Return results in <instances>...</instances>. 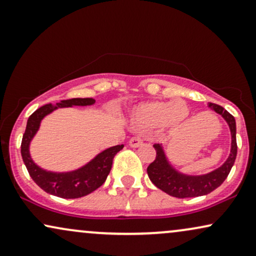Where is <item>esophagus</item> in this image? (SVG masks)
Returning <instances> with one entry per match:
<instances>
[{
  "label": "esophagus",
  "mask_w": 256,
  "mask_h": 256,
  "mask_svg": "<svg viewBox=\"0 0 256 256\" xmlns=\"http://www.w3.org/2000/svg\"><path fill=\"white\" fill-rule=\"evenodd\" d=\"M142 142H144L142 138H138V136H134V138H132L130 140H129V146L136 148V147H140L141 144H142Z\"/></svg>",
  "instance_id": "obj_1"
}]
</instances>
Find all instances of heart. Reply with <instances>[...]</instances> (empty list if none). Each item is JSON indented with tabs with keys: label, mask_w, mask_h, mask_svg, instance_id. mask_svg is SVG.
I'll use <instances>...</instances> for the list:
<instances>
[{
	"label": "heart",
	"mask_w": 256,
	"mask_h": 256,
	"mask_svg": "<svg viewBox=\"0 0 256 256\" xmlns=\"http://www.w3.org/2000/svg\"><path fill=\"white\" fill-rule=\"evenodd\" d=\"M190 109L182 100L173 102L152 100L140 104L133 112V121L138 128L150 129L165 126L176 128L188 118Z\"/></svg>",
	"instance_id": "obj_1"
}]
</instances>
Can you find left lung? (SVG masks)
Returning a JSON list of instances; mask_svg holds the SVG:
<instances>
[{
  "mask_svg": "<svg viewBox=\"0 0 256 256\" xmlns=\"http://www.w3.org/2000/svg\"><path fill=\"white\" fill-rule=\"evenodd\" d=\"M211 106L217 114L223 116V118L228 122L230 132H232V150L228 160L223 164L220 168L215 170L209 174L192 176L180 174L173 170L167 162L165 154L160 144H154L156 148V159L147 167V173L150 182L158 188L166 192L167 194L176 198H191L200 197L212 192L215 188L226 180L234 165L236 156H238V144H236V122L234 116L226 112L223 106L210 103Z\"/></svg>",
  "mask_w": 256,
  "mask_h": 256,
  "instance_id": "obj_1",
  "label": "left lung"
}]
</instances>
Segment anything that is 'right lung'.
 Wrapping results in <instances>:
<instances>
[{
	"label": "right lung",
	"instance_id": "add662e5",
	"mask_svg": "<svg viewBox=\"0 0 256 256\" xmlns=\"http://www.w3.org/2000/svg\"><path fill=\"white\" fill-rule=\"evenodd\" d=\"M94 103V98H71L65 100L56 106L46 104L36 110L27 121V127L22 136L21 156L27 171L36 184L40 186L47 194L60 198H80L91 194L102 186L112 170V159L123 148V144L110 147L98 154L92 162L82 168L70 173H52L38 167L30 156V142L34 134L39 129L40 121L47 114L52 112L56 108L72 106H91Z\"/></svg>",
	"mask_w": 256,
	"mask_h": 256
}]
</instances>
